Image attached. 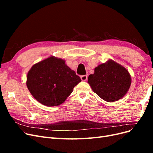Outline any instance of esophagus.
<instances>
[{"label":"esophagus","instance_id":"esophagus-1","mask_svg":"<svg viewBox=\"0 0 153 153\" xmlns=\"http://www.w3.org/2000/svg\"><path fill=\"white\" fill-rule=\"evenodd\" d=\"M80 78L82 81H86L87 80V75H82Z\"/></svg>","mask_w":153,"mask_h":153}]
</instances>
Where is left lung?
Wrapping results in <instances>:
<instances>
[{"label": "left lung", "mask_w": 153, "mask_h": 153, "mask_svg": "<svg viewBox=\"0 0 153 153\" xmlns=\"http://www.w3.org/2000/svg\"><path fill=\"white\" fill-rule=\"evenodd\" d=\"M92 89L101 98L113 102L122 98L131 85V76L126 68L113 61L100 64L88 77Z\"/></svg>", "instance_id": "1"}]
</instances>
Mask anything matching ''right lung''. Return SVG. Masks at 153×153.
Here are the masks:
<instances>
[{"label": "right lung", "instance_id": "right-lung-1", "mask_svg": "<svg viewBox=\"0 0 153 153\" xmlns=\"http://www.w3.org/2000/svg\"><path fill=\"white\" fill-rule=\"evenodd\" d=\"M81 81L64 60L50 57L31 68L27 74V86L37 101L52 106L62 103Z\"/></svg>", "mask_w": 153, "mask_h": 153}]
</instances>
